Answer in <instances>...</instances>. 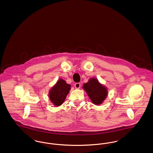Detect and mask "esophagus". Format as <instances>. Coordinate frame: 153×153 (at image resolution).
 <instances>
[{
	"instance_id": "1",
	"label": "esophagus",
	"mask_w": 153,
	"mask_h": 153,
	"mask_svg": "<svg viewBox=\"0 0 153 153\" xmlns=\"http://www.w3.org/2000/svg\"><path fill=\"white\" fill-rule=\"evenodd\" d=\"M80 87H81V84L79 82H77V83H76L74 84V87L76 88V89H79Z\"/></svg>"
}]
</instances>
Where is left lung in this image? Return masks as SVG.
<instances>
[{
  "mask_svg": "<svg viewBox=\"0 0 153 153\" xmlns=\"http://www.w3.org/2000/svg\"><path fill=\"white\" fill-rule=\"evenodd\" d=\"M82 88L87 92L91 100L95 105H100L108 96L107 88L96 78H91L84 84Z\"/></svg>",
  "mask_w": 153,
  "mask_h": 153,
  "instance_id": "8db88e82",
  "label": "left lung"
}]
</instances>
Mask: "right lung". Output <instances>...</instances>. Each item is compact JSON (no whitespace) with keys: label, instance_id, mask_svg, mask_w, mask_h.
<instances>
[{"label":"right lung","instance_id":"right-lung-1","mask_svg":"<svg viewBox=\"0 0 153 153\" xmlns=\"http://www.w3.org/2000/svg\"><path fill=\"white\" fill-rule=\"evenodd\" d=\"M71 85L67 84L62 79L57 80L49 92V97L54 106L59 107L63 104L71 89Z\"/></svg>","mask_w":153,"mask_h":153}]
</instances>
